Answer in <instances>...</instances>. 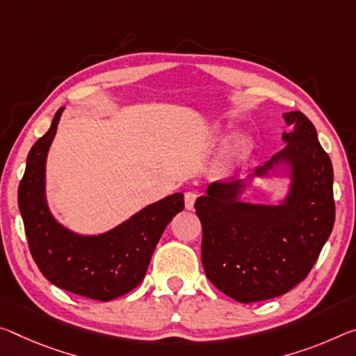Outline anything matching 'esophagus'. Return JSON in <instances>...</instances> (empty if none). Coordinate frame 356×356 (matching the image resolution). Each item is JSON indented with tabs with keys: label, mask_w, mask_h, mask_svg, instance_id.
Listing matches in <instances>:
<instances>
[{
	"label": "esophagus",
	"mask_w": 356,
	"mask_h": 356,
	"mask_svg": "<svg viewBox=\"0 0 356 356\" xmlns=\"http://www.w3.org/2000/svg\"><path fill=\"white\" fill-rule=\"evenodd\" d=\"M196 198H198V195H196V191H187V193H185V207H187V209H193Z\"/></svg>",
	"instance_id": "esophagus-1"
}]
</instances>
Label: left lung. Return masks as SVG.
I'll return each instance as SVG.
<instances>
[{"label": "left lung", "instance_id": "8db88e82", "mask_svg": "<svg viewBox=\"0 0 356 356\" xmlns=\"http://www.w3.org/2000/svg\"><path fill=\"white\" fill-rule=\"evenodd\" d=\"M293 131L285 149L255 176L291 166V187L279 206L242 202L247 184L213 182L195 202L202 225L201 261L207 279L233 300L249 304L290 291L307 277L330 238L336 207L332 165L312 122L300 111L284 114Z\"/></svg>", "mask_w": 356, "mask_h": 356}]
</instances>
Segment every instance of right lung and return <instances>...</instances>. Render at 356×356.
<instances>
[{"instance_id": "obj_1", "label": "right lung", "mask_w": 356, "mask_h": 356, "mask_svg": "<svg viewBox=\"0 0 356 356\" xmlns=\"http://www.w3.org/2000/svg\"><path fill=\"white\" fill-rule=\"evenodd\" d=\"M61 112L63 107L56 111L49 131L31 147L19 185L28 247L44 277L58 289L111 301L143 282L163 231L184 209V195L156 201L99 236H81L61 227L46 201V158Z\"/></svg>"}]
</instances>
